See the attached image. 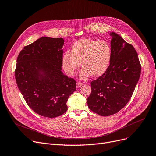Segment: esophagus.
<instances>
[{
  "label": "esophagus",
  "instance_id": "esophagus-1",
  "mask_svg": "<svg viewBox=\"0 0 156 156\" xmlns=\"http://www.w3.org/2000/svg\"><path fill=\"white\" fill-rule=\"evenodd\" d=\"M82 85H83V83L80 82V81H78V82L76 83V87L77 88H80Z\"/></svg>",
  "mask_w": 156,
  "mask_h": 156
}]
</instances>
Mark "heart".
<instances>
[{
	"label": "heart",
	"instance_id": "b5f03b06",
	"mask_svg": "<svg viewBox=\"0 0 156 156\" xmlns=\"http://www.w3.org/2000/svg\"><path fill=\"white\" fill-rule=\"evenodd\" d=\"M111 58L112 48L108 41L81 39L73 44L71 52L64 53L62 66L68 76H72L81 62V78L87 79L91 75L98 77L108 69Z\"/></svg>",
	"mask_w": 156,
	"mask_h": 156
}]
</instances>
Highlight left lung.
Wrapping results in <instances>:
<instances>
[{
	"instance_id": "8db88e82",
	"label": "left lung",
	"mask_w": 156,
	"mask_h": 156,
	"mask_svg": "<svg viewBox=\"0 0 156 156\" xmlns=\"http://www.w3.org/2000/svg\"><path fill=\"white\" fill-rule=\"evenodd\" d=\"M112 58L106 71L90 83L87 98L89 109L108 116L123 108L132 97L140 76L141 64L136 51L119 35L111 32Z\"/></svg>"
}]
</instances>
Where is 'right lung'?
Instances as JSON below:
<instances>
[{
    "label": "right lung",
    "instance_id": "1",
    "mask_svg": "<svg viewBox=\"0 0 156 156\" xmlns=\"http://www.w3.org/2000/svg\"><path fill=\"white\" fill-rule=\"evenodd\" d=\"M62 38L43 37L24 47L17 58L15 78L29 107L39 115L55 118L66 112L76 81L61 71Z\"/></svg>",
    "mask_w": 156,
    "mask_h": 156
}]
</instances>
